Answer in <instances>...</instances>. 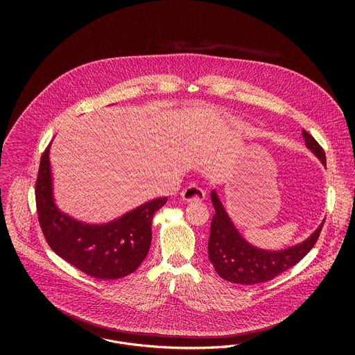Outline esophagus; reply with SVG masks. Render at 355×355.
<instances>
[{
	"label": "esophagus",
	"instance_id": "34e87169",
	"mask_svg": "<svg viewBox=\"0 0 355 355\" xmlns=\"http://www.w3.org/2000/svg\"><path fill=\"white\" fill-rule=\"evenodd\" d=\"M181 196L186 202H201L205 198V191L200 186L190 185L182 190Z\"/></svg>",
	"mask_w": 355,
	"mask_h": 355
}]
</instances>
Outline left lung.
<instances>
[{
	"label": "left lung",
	"mask_w": 355,
	"mask_h": 355,
	"mask_svg": "<svg viewBox=\"0 0 355 355\" xmlns=\"http://www.w3.org/2000/svg\"><path fill=\"white\" fill-rule=\"evenodd\" d=\"M302 135L307 149L314 153L326 166V155L321 145L306 130H302ZM210 196L216 214L211 220L207 243L209 259L220 278L238 285L268 282L281 272L295 266L315 245L324 222L323 220L317 230L301 243L284 250H263L250 245L239 234L220 203L217 191L213 190Z\"/></svg>",
	"instance_id": "left-lung-1"
}]
</instances>
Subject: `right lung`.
Here are the masks:
<instances>
[{
	"mask_svg": "<svg viewBox=\"0 0 355 355\" xmlns=\"http://www.w3.org/2000/svg\"><path fill=\"white\" fill-rule=\"evenodd\" d=\"M49 150L51 144L41 155L35 205L40 226L51 250L97 279H117L132 274L149 253L153 216L168 198L148 201L105 225L74 220L54 203Z\"/></svg>",
	"mask_w": 355,
	"mask_h": 355,
	"instance_id": "obj_1",
	"label": "right lung"
}]
</instances>
